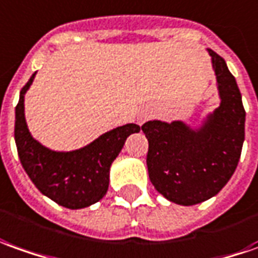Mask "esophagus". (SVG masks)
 Segmentation results:
<instances>
[{
	"label": "esophagus",
	"mask_w": 258,
	"mask_h": 258,
	"mask_svg": "<svg viewBox=\"0 0 258 258\" xmlns=\"http://www.w3.org/2000/svg\"><path fill=\"white\" fill-rule=\"evenodd\" d=\"M143 120H145V116H142V118H140V122H143Z\"/></svg>",
	"instance_id": "esophagus-1"
}]
</instances>
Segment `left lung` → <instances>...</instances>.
<instances>
[{"instance_id":"obj_1","label":"left lung","mask_w":258,"mask_h":258,"mask_svg":"<svg viewBox=\"0 0 258 258\" xmlns=\"http://www.w3.org/2000/svg\"><path fill=\"white\" fill-rule=\"evenodd\" d=\"M219 94V106L197 126L184 120H149V177L164 198L189 207L215 197L233 175L244 142L246 112L236 78L226 61L208 49Z\"/></svg>"}]
</instances>
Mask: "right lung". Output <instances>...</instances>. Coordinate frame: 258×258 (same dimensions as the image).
I'll return each instance as SVG.
<instances>
[{
  "label": "right lung",
  "mask_w": 258,
  "mask_h": 258,
  "mask_svg": "<svg viewBox=\"0 0 258 258\" xmlns=\"http://www.w3.org/2000/svg\"><path fill=\"white\" fill-rule=\"evenodd\" d=\"M36 73L21 90L15 108V143L19 160L44 197L69 209L90 207L105 197L111 164L126 139L132 133L139 132L140 126L136 123L118 126L76 150H51L32 136L25 119V94L31 88Z\"/></svg>",
  "instance_id": "add662e5"
}]
</instances>
